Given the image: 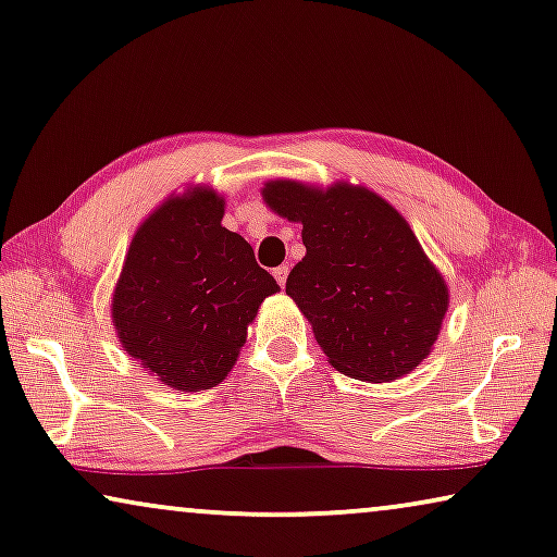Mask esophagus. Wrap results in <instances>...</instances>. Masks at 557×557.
Masks as SVG:
<instances>
[{
	"instance_id": "1",
	"label": "esophagus",
	"mask_w": 557,
	"mask_h": 557,
	"mask_svg": "<svg viewBox=\"0 0 557 557\" xmlns=\"http://www.w3.org/2000/svg\"><path fill=\"white\" fill-rule=\"evenodd\" d=\"M272 275H275V280L280 282V285H282V287H285V282H287V275H289V268H287V264H280V268H275V270H272Z\"/></svg>"
}]
</instances>
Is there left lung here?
Returning a JSON list of instances; mask_svg holds the SVG:
<instances>
[{"instance_id":"1","label":"left lung","mask_w":557,"mask_h":557,"mask_svg":"<svg viewBox=\"0 0 557 557\" xmlns=\"http://www.w3.org/2000/svg\"><path fill=\"white\" fill-rule=\"evenodd\" d=\"M262 195L302 222L307 255L287 275V295L332 368L368 383L418 368L443 325L447 285L400 212L364 187L322 193L277 180Z\"/></svg>"}]
</instances>
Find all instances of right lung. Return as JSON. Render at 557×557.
<instances>
[{"label": "right lung", "instance_id": "obj_1", "mask_svg": "<svg viewBox=\"0 0 557 557\" xmlns=\"http://www.w3.org/2000/svg\"><path fill=\"white\" fill-rule=\"evenodd\" d=\"M212 189L164 202L132 239L112 320L124 350L185 393L220 385L257 307L280 285L245 237L222 227Z\"/></svg>", "mask_w": 557, "mask_h": 557}]
</instances>
